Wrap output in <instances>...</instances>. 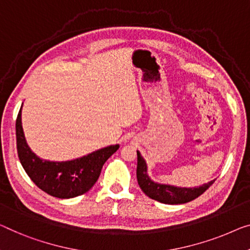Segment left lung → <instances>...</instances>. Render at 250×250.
Returning a JSON list of instances; mask_svg holds the SVG:
<instances>
[{"instance_id":"8db88e82","label":"left lung","mask_w":250,"mask_h":250,"mask_svg":"<svg viewBox=\"0 0 250 250\" xmlns=\"http://www.w3.org/2000/svg\"><path fill=\"white\" fill-rule=\"evenodd\" d=\"M137 180L140 188L147 196L152 200L158 201L165 204H183L189 201L195 200L196 197L202 195L210 186L214 183V181L208 182L199 188H176L172 185L158 184L151 181L147 175V165L145 159L141 157L140 152L137 151Z\"/></svg>"}]
</instances>
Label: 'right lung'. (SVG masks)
Returning <instances> with one entry per match:
<instances>
[{"label":"right lung","instance_id":"add662e5","mask_svg":"<svg viewBox=\"0 0 250 250\" xmlns=\"http://www.w3.org/2000/svg\"><path fill=\"white\" fill-rule=\"evenodd\" d=\"M16 135L18 156L25 173L40 189L58 199H70L91 189L101 174L104 163L120 147L119 145L109 146L68 162L42 159L31 151L25 141L21 109L16 122Z\"/></svg>","mask_w":250,"mask_h":250}]
</instances>
